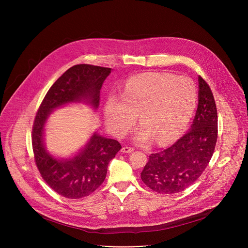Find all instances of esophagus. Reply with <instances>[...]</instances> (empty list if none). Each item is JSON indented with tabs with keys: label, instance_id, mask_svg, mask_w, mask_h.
Instances as JSON below:
<instances>
[{
	"label": "esophagus",
	"instance_id": "esophagus-1",
	"mask_svg": "<svg viewBox=\"0 0 248 248\" xmlns=\"http://www.w3.org/2000/svg\"><path fill=\"white\" fill-rule=\"evenodd\" d=\"M133 151H134V148L130 147V146H124L122 148V152H124V153H131Z\"/></svg>",
	"mask_w": 248,
	"mask_h": 248
}]
</instances>
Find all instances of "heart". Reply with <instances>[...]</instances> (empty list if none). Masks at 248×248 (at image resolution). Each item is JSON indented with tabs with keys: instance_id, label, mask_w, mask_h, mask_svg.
Returning <instances> with one entry per match:
<instances>
[{
	"instance_id": "heart-1",
	"label": "heart",
	"mask_w": 248,
	"mask_h": 248,
	"mask_svg": "<svg viewBox=\"0 0 248 248\" xmlns=\"http://www.w3.org/2000/svg\"><path fill=\"white\" fill-rule=\"evenodd\" d=\"M197 104V89L188 78L165 73H146L129 78L123 96L111 95L105 106L110 127L117 135L130 130L138 115L142 124L136 134L140 142L154 138L171 142L184 131Z\"/></svg>"
}]
</instances>
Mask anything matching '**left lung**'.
I'll return each instance as SVG.
<instances>
[{"label":"left lung","mask_w":248,"mask_h":248,"mask_svg":"<svg viewBox=\"0 0 248 248\" xmlns=\"http://www.w3.org/2000/svg\"><path fill=\"white\" fill-rule=\"evenodd\" d=\"M198 107L189 130L169 148L152 153L141 171L147 187L162 194L184 191L199 179L213 156L218 114L208 83L199 77Z\"/></svg>","instance_id":"1"}]
</instances>
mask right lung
<instances>
[{
    "label": "right lung",
    "mask_w": 248,
    "mask_h": 248,
    "mask_svg": "<svg viewBox=\"0 0 248 248\" xmlns=\"http://www.w3.org/2000/svg\"><path fill=\"white\" fill-rule=\"evenodd\" d=\"M110 74V67L85 63L72 66L48 90L35 116L31 135L35 164L46 184L65 198L79 199L94 192L103 184L108 165L122 145L115 139L94 134L75 158L56 160L43 146L45 122L53 109L69 102L86 100L97 108L102 84Z\"/></svg>",
    "instance_id": "add662e5"
}]
</instances>
